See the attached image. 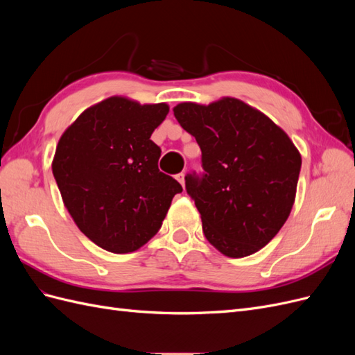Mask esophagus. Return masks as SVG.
Returning a JSON list of instances; mask_svg holds the SVG:
<instances>
[{"instance_id": "esophagus-1", "label": "esophagus", "mask_w": 355, "mask_h": 355, "mask_svg": "<svg viewBox=\"0 0 355 355\" xmlns=\"http://www.w3.org/2000/svg\"><path fill=\"white\" fill-rule=\"evenodd\" d=\"M176 179L179 180V184L185 188V173H179V175H176Z\"/></svg>"}]
</instances>
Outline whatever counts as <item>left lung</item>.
<instances>
[{"mask_svg":"<svg viewBox=\"0 0 355 355\" xmlns=\"http://www.w3.org/2000/svg\"><path fill=\"white\" fill-rule=\"evenodd\" d=\"M173 112L201 149L204 171L187 175L185 187L206 239L228 257L261 250L293 207L302 164L296 146L265 114L234 98L184 102Z\"/></svg>","mask_w":355,"mask_h":355,"instance_id":"1","label":"left lung"}]
</instances>
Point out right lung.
<instances>
[{"label": "right lung", "mask_w": 355, "mask_h": 355, "mask_svg": "<svg viewBox=\"0 0 355 355\" xmlns=\"http://www.w3.org/2000/svg\"><path fill=\"white\" fill-rule=\"evenodd\" d=\"M166 103L114 96L90 106L62 135L53 176L80 231L112 253L141 249L161 228L182 187L158 168L151 141Z\"/></svg>", "instance_id": "1"}]
</instances>
